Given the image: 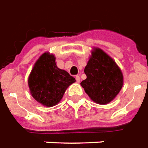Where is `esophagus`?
I'll return each instance as SVG.
<instances>
[{
  "mask_svg": "<svg viewBox=\"0 0 148 148\" xmlns=\"http://www.w3.org/2000/svg\"><path fill=\"white\" fill-rule=\"evenodd\" d=\"M75 80L77 82H80V77L79 75H75Z\"/></svg>",
  "mask_w": 148,
  "mask_h": 148,
  "instance_id": "esophagus-1",
  "label": "esophagus"
}]
</instances>
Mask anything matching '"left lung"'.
<instances>
[{"label": "left lung", "instance_id": "left-lung-1", "mask_svg": "<svg viewBox=\"0 0 148 148\" xmlns=\"http://www.w3.org/2000/svg\"><path fill=\"white\" fill-rule=\"evenodd\" d=\"M84 72L87 78L82 81L81 86L96 103H109L122 88L123 75L121 69L101 49H95Z\"/></svg>", "mask_w": 148, "mask_h": 148}]
</instances>
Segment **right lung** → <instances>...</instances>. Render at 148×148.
Listing matches in <instances>:
<instances>
[{"mask_svg":"<svg viewBox=\"0 0 148 148\" xmlns=\"http://www.w3.org/2000/svg\"><path fill=\"white\" fill-rule=\"evenodd\" d=\"M55 60L52 54H42L34 65L28 79L32 96L47 107L60 102L66 88L75 82L66 71L58 68Z\"/></svg>","mask_w":148,"mask_h":148,"instance_id":"add662e5","label":"right lung"}]
</instances>
